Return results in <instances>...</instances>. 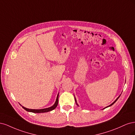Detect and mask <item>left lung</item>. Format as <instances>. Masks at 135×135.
I'll return each instance as SVG.
<instances>
[{
	"label": "left lung",
	"instance_id": "obj_1",
	"mask_svg": "<svg viewBox=\"0 0 135 135\" xmlns=\"http://www.w3.org/2000/svg\"><path fill=\"white\" fill-rule=\"evenodd\" d=\"M74 96H75V95H74ZM120 95H119V97H118V98H117L116 99V100H115V101H114V102L113 103H112V104H110V105H108V106L106 107L105 108H104V109H105V108H108V107H110V106H112V105H113V104H114V103H115L116 102V101L117 100H118V98H119V97H120ZM75 102H76V104H77V105L78 106H79V105H78V104L77 103V100H76V98H75Z\"/></svg>",
	"mask_w": 135,
	"mask_h": 135
}]
</instances>
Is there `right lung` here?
<instances>
[{
	"label": "right lung",
	"mask_w": 135,
	"mask_h": 135,
	"mask_svg": "<svg viewBox=\"0 0 135 135\" xmlns=\"http://www.w3.org/2000/svg\"><path fill=\"white\" fill-rule=\"evenodd\" d=\"M58 97H59V93L57 95V97H56V99L55 103L53 105H52L51 107L49 108H44V109H28L22 106V108L24 109L25 110H26L27 112H32L35 113H45V112H48L50 111H51L54 110V109L57 107L58 104ZM21 105V104H20ZM22 106V105H21Z\"/></svg>",
	"instance_id": "1"
}]
</instances>
